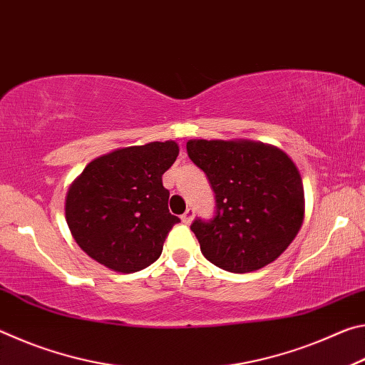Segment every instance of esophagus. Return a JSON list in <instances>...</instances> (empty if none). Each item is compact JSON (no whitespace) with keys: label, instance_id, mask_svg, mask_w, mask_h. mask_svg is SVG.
I'll return each mask as SVG.
<instances>
[{"label":"esophagus","instance_id":"34e87169","mask_svg":"<svg viewBox=\"0 0 365 365\" xmlns=\"http://www.w3.org/2000/svg\"><path fill=\"white\" fill-rule=\"evenodd\" d=\"M193 215H195L193 207H188L187 211H185V212H183V215H182V222H183V224H187V225H188L190 222L193 220Z\"/></svg>","mask_w":365,"mask_h":365}]
</instances>
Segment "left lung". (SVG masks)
I'll return each instance as SVG.
<instances>
[{"instance_id": "obj_1", "label": "left lung", "mask_w": 365, "mask_h": 365, "mask_svg": "<svg viewBox=\"0 0 365 365\" xmlns=\"http://www.w3.org/2000/svg\"><path fill=\"white\" fill-rule=\"evenodd\" d=\"M187 151L215 195L212 219L196 217L190 227L207 261L235 274L275 261L304 217L293 160L279 148L248 140H190Z\"/></svg>"}]
</instances>
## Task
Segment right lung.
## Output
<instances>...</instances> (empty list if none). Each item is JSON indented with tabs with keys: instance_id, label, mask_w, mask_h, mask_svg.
I'll return each instance as SVG.
<instances>
[{
	"instance_id": "1",
	"label": "right lung",
	"mask_w": 365,
	"mask_h": 365,
	"mask_svg": "<svg viewBox=\"0 0 365 365\" xmlns=\"http://www.w3.org/2000/svg\"><path fill=\"white\" fill-rule=\"evenodd\" d=\"M178 156L175 141L109 153L86 165L66 197L72 237L96 262L122 274L151 265L172 227L163 174Z\"/></svg>"
}]
</instances>
